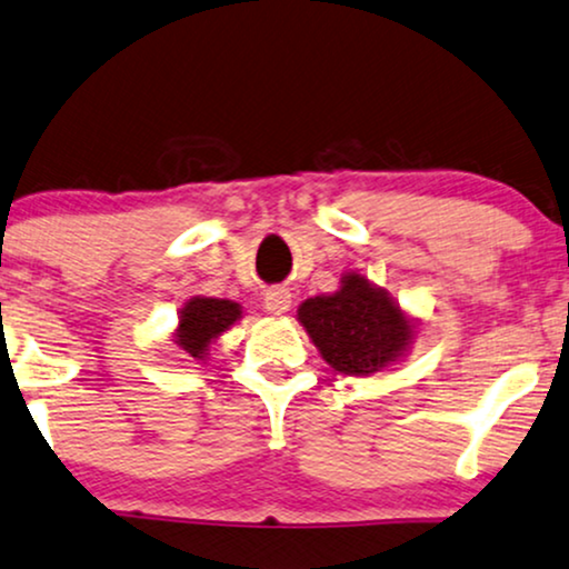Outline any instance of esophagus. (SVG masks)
<instances>
[{
	"label": "esophagus",
	"mask_w": 569,
	"mask_h": 569,
	"mask_svg": "<svg viewBox=\"0 0 569 569\" xmlns=\"http://www.w3.org/2000/svg\"><path fill=\"white\" fill-rule=\"evenodd\" d=\"M263 300H267V308L271 313H287L290 311L292 295L287 287H269V290L263 292Z\"/></svg>",
	"instance_id": "esophagus-1"
}]
</instances>
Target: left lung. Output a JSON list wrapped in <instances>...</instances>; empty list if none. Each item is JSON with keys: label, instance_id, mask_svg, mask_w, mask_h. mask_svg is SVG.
Returning <instances> with one entry per match:
<instances>
[{"label": "left lung", "instance_id": "obj_1", "mask_svg": "<svg viewBox=\"0 0 569 569\" xmlns=\"http://www.w3.org/2000/svg\"><path fill=\"white\" fill-rule=\"evenodd\" d=\"M298 319L339 373L368 376L395 360L410 342L412 327L400 308L360 274L342 279V290L308 298Z\"/></svg>", "mask_w": 569, "mask_h": 569}]
</instances>
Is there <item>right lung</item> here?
Returning a JSON list of instances; mask_svg holds the SVG:
<instances>
[{
  "mask_svg": "<svg viewBox=\"0 0 569 569\" xmlns=\"http://www.w3.org/2000/svg\"><path fill=\"white\" fill-rule=\"evenodd\" d=\"M238 319V302L219 298H193L180 313L177 345H180L190 358H203L211 339L221 335L224 329H230V323Z\"/></svg>",
  "mask_w": 569,
  "mask_h": 569,
  "instance_id": "add662e5",
  "label": "right lung"
}]
</instances>
